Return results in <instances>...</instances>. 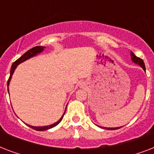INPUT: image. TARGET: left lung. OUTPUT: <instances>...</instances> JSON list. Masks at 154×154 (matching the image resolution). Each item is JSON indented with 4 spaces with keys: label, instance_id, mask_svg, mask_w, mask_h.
I'll return each instance as SVG.
<instances>
[{
    "label": "left lung",
    "instance_id": "obj_1",
    "mask_svg": "<svg viewBox=\"0 0 154 154\" xmlns=\"http://www.w3.org/2000/svg\"><path fill=\"white\" fill-rule=\"evenodd\" d=\"M130 55H131V59L132 60L134 61L135 64H137V65H139L140 66H141L142 69H143L145 71H146V66H145V63H144L143 60L142 59H141V58L137 57V56H135V54H134L133 52H131L130 53ZM101 128H102V129H109V130H115V129H120L121 127H117V128H106V127H101L100 126Z\"/></svg>",
    "mask_w": 154,
    "mask_h": 154
}]
</instances>
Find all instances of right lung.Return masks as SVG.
I'll return each instance as SVG.
<instances>
[{"instance_id":"right-lung-1","label":"right lung","mask_w":154,"mask_h":154,"mask_svg":"<svg viewBox=\"0 0 154 154\" xmlns=\"http://www.w3.org/2000/svg\"><path fill=\"white\" fill-rule=\"evenodd\" d=\"M45 48V47L44 46H36V47H33V48H32V49H30L29 50H28L27 52L25 53H24L21 57H20L19 59H17V60H16L15 62L13 63V65H12V67H11V70H10V76H9V78H8V82H7V86H8V85H9V82H10V80L11 78H12V76H13V72H14V70L16 69V68H17V66L19 64H20L21 62H23V61H25V60H28V59H29V58L32 57H34V56L37 55L38 53H42L43 50H44V49ZM67 107V106H66ZM65 110H66V109H65ZM65 112H64V114L62 115V117H60V120L58 121V122H57L56 123H54V124H52L50 125H47V126H32V125H29V126L30 127V128H32V129H35V130H37V131H44V130H47V129H51V128H53V127L56 126V125H57L59 123H60V122H61V120H62L63 117H64V115H65Z\"/></svg>"}]
</instances>
